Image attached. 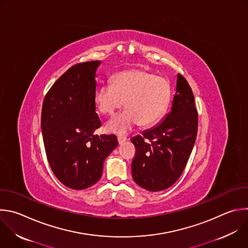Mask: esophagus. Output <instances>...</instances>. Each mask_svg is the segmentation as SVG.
I'll use <instances>...</instances> for the list:
<instances>
[{
    "label": "esophagus",
    "mask_w": 248,
    "mask_h": 248,
    "mask_svg": "<svg viewBox=\"0 0 248 248\" xmlns=\"http://www.w3.org/2000/svg\"><path fill=\"white\" fill-rule=\"evenodd\" d=\"M127 140V138L125 137V136H118V142H119V144L121 145V144H123L124 141H126Z\"/></svg>",
    "instance_id": "obj_1"
}]
</instances>
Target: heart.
Instances as JSON below:
<instances>
[{
    "label": "heart",
    "mask_w": 248,
    "mask_h": 248,
    "mask_svg": "<svg viewBox=\"0 0 248 248\" xmlns=\"http://www.w3.org/2000/svg\"><path fill=\"white\" fill-rule=\"evenodd\" d=\"M171 99V87L163 77L144 70H126L114 77V82H103L95 91L98 111L112 116L124 104L127 108L107 124V129L125 134L139 123L150 126L166 114ZM126 103H124V100Z\"/></svg>",
    "instance_id": "1"
}]
</instances>
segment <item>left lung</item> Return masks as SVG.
I'll return each mask as SVG.
<instances>
[{
  "mask_svg": "<svg viewBox=\"0 0 248 248\" xmlns=\"http://www.w3.org/2000/svg\"><path fill=\"white\" fill-rule=\"evenodd\" d=\"M198 121L192 89L179 73L171 112L156 126L131 138V172L137 185L157 192L179 179L197 138Z\"/></svg>",
  "mask_w": 248,
  "mask_h": 248,
  "instance_id": "left-lung-1",
  "label": "left lung"
}]
</instances>
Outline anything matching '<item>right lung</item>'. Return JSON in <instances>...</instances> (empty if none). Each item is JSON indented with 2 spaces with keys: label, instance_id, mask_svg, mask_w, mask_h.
<instances>
[{
  "label": "right lung",
  "instance_id": "right-lung-1",
  "mask_svg": "<svg viewBox=\"0 0 248 248\" xmlns=\"http://www.w3.org/2000/svg\"><path fill=\"white\" fill-rule=\"evenodd\" d=\"M101 61L70 67L46 93L41 127L46 158L56 178L74 190L87 189L102 175L103 162L118 146L115 135H95V72Z\"/></svg>",
  "mask_w": 248,
  "mask_h": 248
}]
</instances>
